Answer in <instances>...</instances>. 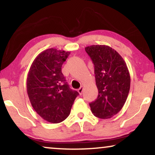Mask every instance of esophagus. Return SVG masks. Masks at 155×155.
Returning a JSON list of instances; mask_svg holds the SVG:
<instances>
[{"label":"esophagus","mask_w":155,"mask_h":155,"mask_svg":"<svg viewBox=\"0 0 155 155\" xmlns=\"http://www.w3.org/2000/svg\"><path fill=\"white\" fill-rule=\"evenodd\" d=\"M78 92H79V94L80 95L82 94V92H83V87H80L78 89Z\"/></svg>","instance_id":"34e87169"}]
</instances>
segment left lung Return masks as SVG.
Masks as SVG:
<instances>
[{"instance_id":"8db88e82","label":"left lung","mask_w":155,"mask_h":155,"mask_svg":"<svg viewBox=\"0 0 155 155\" xmlns=\"http://www.w3.org/2000/svg\"><path fill=\"white\" fill-rule=\"evenodd\" d=\"M85 51L94 63L95 80L99 94L90 103L97 117L109 118L124 107L130 86V77L124 59L113 48L105 45H92Z\"/></svg>"}]
</instances>
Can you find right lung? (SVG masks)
Wrapping results in <instances>:
<instances>
[{
    "instance_id": "1",
    "label": "right lung",
    "mask_w": 155,
    "mask_h": 155,
    "mask_svg": "<svg viewBox=\"0 0 155 155\" xmlns=\"http://www.w3.org/2000/svg\"><path fill=\"white\" fill-rule=\"evenodd\" d=\"M69 51L48 48L37 56L29 69L27 90L35 111L46 121L58 124L71 113L74 101L79 95L73 90L61 72Z\"/></svg>"
}]
</instances>
